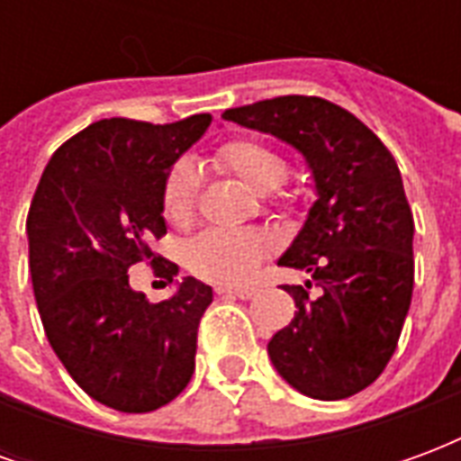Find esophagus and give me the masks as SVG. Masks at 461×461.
Instances as JSON below:
<instances>
[{
  "instance_id": "34e87169",
  "label": "esophagus",
  "mask_w": 461,
  "mask_h": 461,
  "mask_svg": "<svg viewBox=\"0 0 461 461\" xmlns=\"http://www.w3.org/2000/svg\"><path fill=\"white\" fill-rule=\"evenodd\" d=\"M214 291L220 294V296H237V299H251V296H257V291L254 286H214Z\"/></svg>"
}]
</instances>
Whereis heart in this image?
I'll return each mask as SVG.
<instances>
[{
  "instance_id": "1",
  "label": "heart",
  "mask_w": 461,
  "mask_h": 461,
  "mask_svg": "<svg viewBox=\"0 0 461 461\" xmlns=\"http://www.w3.org/2000/svg\"><path fill=\"white\" fill-rule=\"evenodd\" d=\"M214 162L257 192H268L279 210H289L296 194L284 190L289 165L276 148L257 138H234L214 150ZM200 177L190 162H177L162 187V214L175 227L190 224L197 210ZM271 240L257 230H210L197 234L185 247V267L194 276L220 284L247 279L269 257Z\"/></svg>"
}]
</instances>
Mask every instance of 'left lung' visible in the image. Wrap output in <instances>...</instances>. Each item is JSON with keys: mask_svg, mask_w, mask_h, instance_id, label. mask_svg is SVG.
<instances>
[{"mask_svg": "<svg viewBox=\"0 0 461 461\" xmlns=\"http://www.w3.org/2000/svg\"><path fill=\"white\" fill-rule=\"evenodd\" d=\"M221 118L291 142L316 180L319 200L279 259L311 281L284 289L299 311L269 340L271 363L303 395H356L395 353L415 284V221L395 158L366 122L319 95H279Z\"/></svg>", "mask_w": 461, "mask_h": 461, "instance_id": "1", "label": "left lung"}]
</instances>
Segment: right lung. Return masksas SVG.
I'll list each match as a JSON object with an SVG mask.
<instances>
[{
  "label": "right lung",
  "instance_id": "right-lung-1",
  "mask_svg": "<svg viewBox=\"0 0 461 461\" xmlns=\"http://www.w3.org/2000/svg\"><path fill=\"white\" fill-rule=\"evenodd\" d=\"M210 121L91 122L54 152L32 200L29 269L46 339L84 393L121 412L167 405L194 373L212 289L187 276L172 299L150 303L128 269L145 261L155 276L177 274L150 249L167 231L162 187Z\"/></svg>",
  "mask_w": 461,
  "mask_h": 461
}]
</instances>
